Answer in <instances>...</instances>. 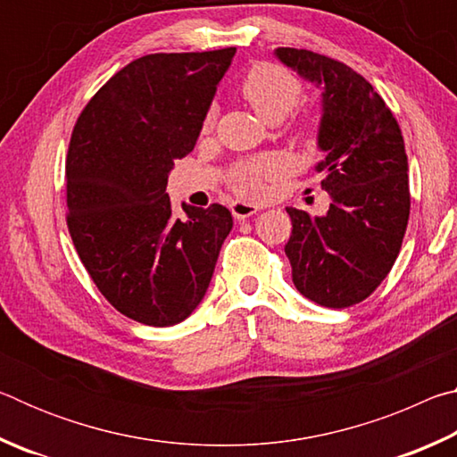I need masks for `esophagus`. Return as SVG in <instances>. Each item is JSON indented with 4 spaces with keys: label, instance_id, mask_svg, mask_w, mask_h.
Listing matches in <instances>:
<instances>
[{
    "label": "esophagus",
    "instance_id": "esophagus-1",
    "mask_svg": "<svg viewBox=\"0 0 457 457\" xmlns=\"http://www.w3.org/2000/svg\"><path fill=\"white\" fill-rule=\"evenodd\" d=\"M258 212H260L258 205L244 204V201H236V204L231 205V213H234L236 220H247L252 218V215H256Z\"/></svg>",
    "mask_w": 457,
    "mask_h": 457
}]
</instances>
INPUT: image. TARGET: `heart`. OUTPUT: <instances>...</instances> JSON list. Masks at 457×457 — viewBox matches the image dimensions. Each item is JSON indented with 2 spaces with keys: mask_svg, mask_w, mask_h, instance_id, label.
Masks as SVG:
<instances>
[{
  "mask_svg": "<svg viewBox=\"0 0 457 457\" xmlns=\"http://www.w3.org/2000/svg\"><path fill=\"white\" fill-rule=\"evenodd\" d=\"M242 96L258 112L262 120L280 122L288 117L303 96V84L288 71L276 64H258L245 74L242 80ZM213 114H207L205 129H210ZM311 135V127H306ZM280 171V165L274 157H256L236 165L229 173V183L239 195L258 197L266 189V181Z\"/></svg>",
  "mask_w": 457,
  "mask_h": 457,
  "instance_id": "obj_1",
  "label": "heart"
}]
</instances>
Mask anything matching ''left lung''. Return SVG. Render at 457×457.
<instances>
[{"label":"left lung","instance_id":"1","mask_svg":"<svg viewBox=\"0 0 457 457\" xmlns=\"http://www.w3.org/2000/svg\"><path fill=\"white\" fill-rule=\"evenodd\" d=\"M274 54L322 90L324 159L316 171L330 207L316 218L286 207L292 282L320 306L359 304L391 272L407 229L411 197L403 135L385 100L343 62L296 48Z\"/></svg>","mask_w":457,"mask_h":457}]
</instances>
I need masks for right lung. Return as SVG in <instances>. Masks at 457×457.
<instances>
[{
    "label": "right lung",
    "instance_id": "obj_1",
    "mask_svg": "<svg viewBox=\"0 0 457 457\" xmlns=\"http://www.w3.org/2000/svg\"><path fill=\"white\" fill-rule=\"evenodd\" d=\"M236 48L149 54L122 68L76 120L66 159L68 229L92 282L120 314L149 327L187 319L212 282L228 207L165 193L193 151Z\"/></svg>",
    "mask_w": 457,
    "mask_h": 457
}]
</instances>
